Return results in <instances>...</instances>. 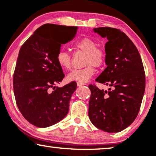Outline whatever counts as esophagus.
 Returning a JSON list of instances; mask_svg holds the SVG:
<instances>
[{"instance_id": "34e87169", "label": "esophagus", "mask_w": 156, "mask_h": 156, "mask_svg": "<svg viewBox=\"0 0 156 156\" xmlns=\"http://www.w3.org/2000/svg\"><path fill=\"white\" fill-rule=\"evenodd\" d=\"M76 85H77L78 87H81V86H83V85H84V84H83V83H80V82H77L76 83Z\"/></svg>"}]
</instances>
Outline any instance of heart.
Masks as SVG:
<instances>
[{
	"label": "heart",
	"mask_w": 156,
	"mask_h": 156,
	"mask_svg": "<svg viewBox=\"0 0 156 156\" xmlns=\"http://www.w3.org/2000/svg\"><path fill=\"white\" fill-rule=\"evenodd\" d=\"M74 48L84 53V65L86 67L82 69H74L67 75L69 81H74L85 83L90 80L95 73V67H101L105 65L106 61V52L105 49L97 46L95 40L89 37H82L74 42ZM57 62L64 69H69L72 67V57L69 51L60 49L56 56Z\"/></svg>",
	"instance_id": "b5f03b06"
}]
</instances>
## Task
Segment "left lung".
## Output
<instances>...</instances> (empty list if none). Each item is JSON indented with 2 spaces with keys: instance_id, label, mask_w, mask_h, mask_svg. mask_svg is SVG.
<instances>
[{
  "instance_id": "8db88e82",
  "label": "left lung",
  "mask_w": 156,
  "mask_h": 156,
  "mask_svg": "<svg viewBox=\"0 0 156 156\" xmlns=\"http://www.w3.org/2000/svg\"><path fill=\"white\" fill-rule=\"evenodd\" d=\"M93 30L108 40L107 67L96 81L111 87L105 91L89 85V117L99 129L117 133L131 125L139 112L146 87L144 65L135 44L123 32L109 27Z\"/></svg>"
}]
</instances>
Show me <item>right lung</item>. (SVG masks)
I'll use <instances>...</instances> for the list:
<instances>
[{"label":"right lung","mask_w":156,"mask_h":156,"mask_svg":"<svg viewBox=\"0 0 156 156\" xmlns=\"http://www.w3.org/2000/svg\"><path fill=\"white\" fill-rule=\"evenodd\" d=\"M77 27L45 24L24 42L13 74L17 106L31 124L46 128L67 116L75 82L56 87L65 77L56 56L62 44L76 35Z\"/></svg>","instance_id":"add662e5"}]
</instances>
